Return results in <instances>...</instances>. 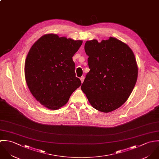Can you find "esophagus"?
Instances as JSON below:
<instances>
[{
	"mask_svg": "<svg viewBox=\"0 0 159 159\" xmlns=\"http://www.w3.org/2000/svg\"><path fill=\"white\" fill-rule=\"evenodd\" d=\"M84 79H85V77H84V76H82V77H80V80H81V82H82V83H83V82H84Z\"/></svg>",
	"mask_w": 159,
	"mask_h": 159,
	"instance_id": "obj_1",
	"label": "esophagus"
}]
</instances>
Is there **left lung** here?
I'll return each instance as SVG.
<instances>
[{
    "instance_id": "left-lung-1",
    "label": "left lung",
    "mask_w": 159,
    "mask_h": 159,
    "mask_svg": "<svg viewBox=\"0 0 159 159\" xmlns=\"http://www.w3.org/2000/svg\"><path fill=\"white\" fill-rule=\"evenodd\" d=\"M85 51L90 70L81 86L96 110L107 113L124 104L138 78V66L132 50L112 37L98 42L87 40Z\"/></svg>"
}]
</instances>
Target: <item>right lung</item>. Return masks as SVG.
Returning <instances> with one entry per match:
<instances>
[{
    "instance_id": "right-lung-1",
    "label": "right lung",
    "mask_w": 159,
    "mask_h": 159,
    "mask_svg": "<svg viewBox=\"0 0 159 159\" xmlns=\"http://www.w3.org/2000/svg\"><path fill=\"white\" fill-rule=\"evenodd\" d=\"M82 42L47 34L30 48L25 64L26 82L32 96L45 107L60 109L81 85L72 57Z\"/></svg>"
}]
</instances>
